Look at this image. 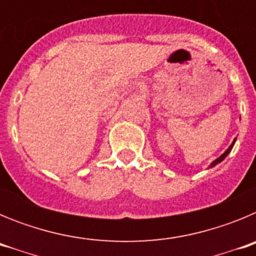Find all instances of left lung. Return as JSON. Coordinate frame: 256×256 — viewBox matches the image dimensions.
Here are the masks:
<instances>
[{
  "instance_id": "1",
  "label": "left lung",
  "mask_w": 256,
  "mask_h": 256,
  "mask_svg": "<svg viewBox=\"0 0 256 256\" xmlns=\"http://www.w3.org/2000/svg\"><path fill=\"white\" fill-rule=\"evenodd\" d=\"M234 144H230V148H228V150H227V151H226V152H224V154H223V155H222V156H219L218 159H216V162H212V165H210V166H214V165H216V164H218V162H223V160H224V159H226V156H227V155H228V154H230V150H232V148H234Z\"/></svg>"
}]
</instances>
